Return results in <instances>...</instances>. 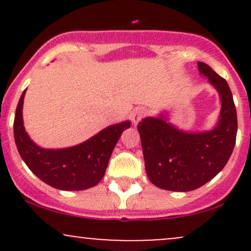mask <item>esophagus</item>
Wrapping results in <instances>:
<instances>
[{
  "label": "esophagus",
  "instance_id": "esophagus-1",
  "mask_svg": "<svg viewBox=\"0 0 251 251\" xmlns=\"http://www.w3.org/2000/svg\"><path fill=\"white\" fill-rule=\"evenodd\" d=\"M146 113H148V112H146L145 108H143V107L135 108L133 113H132V122H133L134 125H137V124L146 116Z\"/></svg>",
  "mask_w": 251,
  "mask_h": 251
}]
</instances>
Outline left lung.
I'll list each match as a JSON object with an SVG mask.
<instances>
[{
  "mask_svg": "<svg viewBox=\"0 0 251 251\" xmlns=\"http://www.w3.org/2000/svg\"><path fill=\"white\" fill-rule=\"evenodd\" d=\"M201 75L218 92L221 112L215 127L191 132L169 122L168 112L138 124L149 179L170 191H192L223 170L235 148L237 114L229 85L210 66L198 62Z\"/></svg>",
  "mask_w": 251,
  "mask_h": 251,
  "instance_id": "8db88e82",
  "label": "left lung"
}]
</instances>
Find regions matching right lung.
I'll use <instances>...</instances> for the list:
<instances>
[{
  "mask_svg": "<svg viewBox=\"0 0 251 251\" xmlns=\"http://www.w3.org/2000/svg\"><path fill=\"white\" fill-rule=\"evenodd\" d=\"M25 89L17 103L14 138L19 153L34 175L51 188L80 191L96 186L102 179L108 160L120 135L131 122L109 125L81 144L65 149H43L36 145L24 126Z\"/></svg>",
  "mask_w": 251,
  "mask_h": 251,
  "instance_id": "1",
  "label": "right lung"
}]
</instances>
